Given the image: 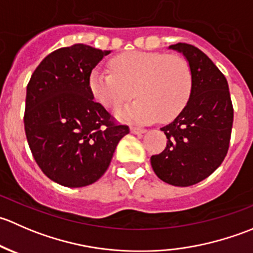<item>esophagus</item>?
<instances>
[{
  "mask_svg": "<svg viewBox=\"0 0 253 253\" xmlns=\"http://www.w3.org/2000/svg\"><path fill=\"white\" fill-rule=\"evenodd\" d=\"M145 129L144 128H141V127H134V126H132L131 127V133H133V134H143V133H145Z\"/></svg>",
  "mask_w": 253,
  "mask_h": 253,
  "instance_id": "1",
  "label": "esophagus"
}]
</instances>
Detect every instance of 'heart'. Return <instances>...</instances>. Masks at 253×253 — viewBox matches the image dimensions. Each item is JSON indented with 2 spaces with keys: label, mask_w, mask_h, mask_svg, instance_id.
<instances>
[{
  "label": "heart",
  "mask_w": 253,
  "mask_h": 253,
  "mask_svg": "<svg viewBox=\"0 0 253 253\" xmlns=\"http://www.w3.org/2000/svg\"><path fill=\"white\" fill-rule=\"evenodd\" d=\"M111 70L96 67L89 77L95 100L109 110L119 108L133 93L128 105L117 117L139 124L174 120L188 104L193 89V73L187 60L177 55L132 51L111 60Z\"/></svg>",
  "instance_id": "heart-1"
}]
</instances>
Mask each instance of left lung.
<instances>
[{"instance_id": "8db88e82", "label": "left lung", "mask_w": 253, "mask_h": 253, "mask_svg": "<svg viewBox=\"0 0 253 253\" xmlns=\"http://www.w3.org/2000/svg\"><path fill=\"white\" fill-rule=\"evenodd\" d=\"M182 53L193 73V89L183 111L162 127L167 148L152 155L160 180L172 186L195 185L215 171L230 143L234 110L228 81L205 52L193 45H170Z\"/></svg>"}]
</instances>
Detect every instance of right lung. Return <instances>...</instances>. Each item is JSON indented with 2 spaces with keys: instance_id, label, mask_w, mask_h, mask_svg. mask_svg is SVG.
I'll use <instances>...</instances> for the list:
<instances>
[{
  "instance_id": "1",
  "label": "right lung",
  "mask_w": 253,
  "mask_h": 253,
  "mask_svg": "<svg viewBox=\"0 0 253 253\" xmlns=\"http://www.w3.org/2000/svg\"><path fill=\"white\" fill-rule=\"evenodd\" d=\"M110 52L84 44L61 47L40 62L27 85L28 144L42 172L66 187L98 181L129 133L89 89L91 71Z\"/></svg>"
}]
</instances>
